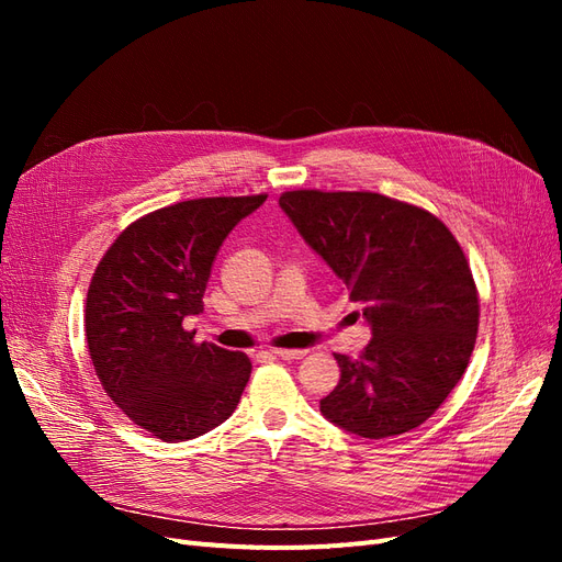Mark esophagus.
I'll list each match as a JSON object with an SVG mask.
<instances>
[{"label": "esophagus", "instance_id": "esophagus-1", "mask_svg": "<svg viewBox=\"0 0 562 562\" xmlns=\"http://www.w3.org/2000/svg\"><path fill=\"white\" fill-rule=\"evenodd\" d=\"M304 353H307V349H271V356L281 361H297Z\"/></svg>", "mask_w": 562, "mask_h": 562}]
</instances>
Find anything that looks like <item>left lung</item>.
<instances>
[{
    "mask_svg": "<svg viewBox=\"0 0 562 562\" xmlns=\"http://www.w3.org/2000/svg\"><path fill=\"white\" fill-rule=\"evenodd\" d=\"M279 206L363 304L372 333L359 359L335 353L323 417L375 440L419 427L462 380L479 333L464 250L429 211L375 192L295 190Z\"/></svg>",
    "mask_w": 562,
    "mask_h": 562,
    "instance_id": "8db88e82",
    "label": "left lung"
}]
</instances>
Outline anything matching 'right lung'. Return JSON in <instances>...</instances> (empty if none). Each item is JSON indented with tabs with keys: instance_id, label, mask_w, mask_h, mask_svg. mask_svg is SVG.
Masks as SVG:
<instances>
[{
	"instance_id": "add662e5",
	"label": "right lung",
	"mask_w": 562,
	"mask_h": 562,
	"mask_svg": "<svg viewBox=\"0 0 562 562\" xmlns=\"http://www.w3.org/2000/svg\"><path fill=\"white\" fill-rule=\"evenodd\" d=\"M265 199L159 209L119 234L95 267L83 318L95 375L131 422L166 443L203 436L239 405L248 356L196 345L182 321L203 312L220 246Z\"/></svg>"
}]
</instances>
